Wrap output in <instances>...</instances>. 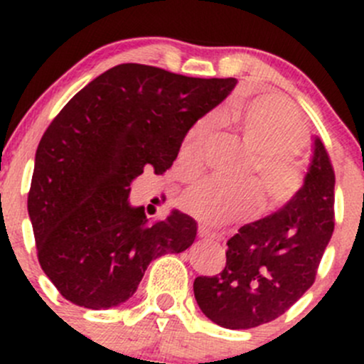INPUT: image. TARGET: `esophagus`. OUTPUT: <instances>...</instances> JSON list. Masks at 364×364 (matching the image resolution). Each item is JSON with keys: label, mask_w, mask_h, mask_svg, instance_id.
<instances>
[{"label": "esophagus", "mask_w": 364, "mask_h": 364, "mask_svg": "<svg viewBox=\"0 0 364 364\" xmlns=\"http://www.w3.org/2000/svg\"><path fill=\"white\" fill-rule=\"evenodd\" d=\"M199 237H203V240H216V237H218V234L213 232V230H209L208 227L200 225L199 227Z\"/></svg>", "instance_id": "34e87169"}]
</instances>
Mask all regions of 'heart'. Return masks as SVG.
<instances>
[{
    "instance_id": "1",
    "label": "heart",
    "mask_w": 364,
    "mask_h": 364,
    "mask_svg": "<svg viewBox=\"0 0 364 364\" xmlns=\"http://www.w3.org/2000/svg\"><path fill=\"white\" fill-rule=\"evenodd\" d=\"M227 119L253 151L248 176L259 174L267 205L277 209L292 200L304 179L303 168L292 153H299L308 137L299 114L277 95L264 93L230 104ZM213 128L211 116L200 117L188 128L178 153L183 172L193 176L200 171ZM260 203L262 190L257 181L225 185L216 179L190 186L179 199L183 211L211 227L250 218Z\"/></svg>"
}]
</instances>
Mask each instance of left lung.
Listing matches in <instances>:
<instances>
[{"mask_svg": "<svg viewBox=\"0 0 364 364\" xmlns=\"http://www.w3.org/2000/svg\"><path fill=\"white\" fill-rule=\"evenodd\" d=\"M333 229L335 171L315 137L303 188L280 211L243 225L227 241L223 269L193 282L197 304L227 329L274 321L314 285Z\"/></svg>", "mask_w": 364, "mask_h": 364, "instance_id": "8db88e82", "label": "left lung"}]
</instances>
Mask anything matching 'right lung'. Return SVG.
Segmentation results:
<instances>
[{
  "instance_id": "right-lung-1",
  "label": "right lung",
  "mask_w": 364,
  "mask_h": 364,
  "mask_svg": "<svg viewBox=\"0 0 364 364\" xmlns=\"http://www.w3.org/2000/svg\"><path fill=\"white\" fill-rule=\"evenodd\" d=\"M236 79H197L123 63L84 86L40 141L28 193L36 255L60 294L102 310L134 296L149 262L196 241L197 223L178 209L148 225L128 204L130 183L164 174L199 117Z\"/></svg>"
}]
</instances>
